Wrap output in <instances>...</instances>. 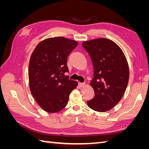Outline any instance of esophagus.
<instances>
[{
	"instance_id": "1",
	"label": "esophagus",
	"mask_w": 149,
	"mask_h": 149,
	"mask_svg": "<svg viewBox=\"0 0 149 149\" xmlns=\"http://www.w3.org/2000/svg\"><path fill=\"white\" fill-rule=\"evenodd\" d=\"M78 85H79V87L82 88V87L84 86H85V83H80V82H79V83H78Z\"/></svg>"
}]
</instances>
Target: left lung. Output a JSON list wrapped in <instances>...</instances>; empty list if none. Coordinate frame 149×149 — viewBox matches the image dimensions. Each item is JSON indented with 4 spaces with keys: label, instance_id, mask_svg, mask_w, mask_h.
<instances>
[{
    "label": "left lung",
    "instance_id": "left-lung-1",
    "mask_svg": "<svg viewBox=\"0 0 149 149\" xmlns=\"http://www.w3.org/2000/svg\"><path fill=\"white\" fill-rule=\"evenodd\" d=\"M93 65L90 84L94 97L87 101L91 109L98 112L110 110L123 97L127 86L129 70L127 60L118 45L106 38L84 42Z\"/></svg>",
    "mask_w": 149,
    "mask_h": 149
}]
</instances>
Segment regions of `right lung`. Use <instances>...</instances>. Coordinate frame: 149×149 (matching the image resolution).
<instances>
[{"label":"right lung","mask_w":149,"mask_h":149,"mask_svg":"<svg viewBox=\"0 0 149 149\" xmlns=\"http://www.w3.org/2000/svg\"><path fill=\"white\" fill-rule=\"evenodd\" d=\"M78 42L64 37L49 38L38 43L31 54L29 79L31 94L48 112H59L67 105L71 92L77 86L69 79L67 58Z\"/></svg>","instance_id":"add662e5"}]
</instances>
